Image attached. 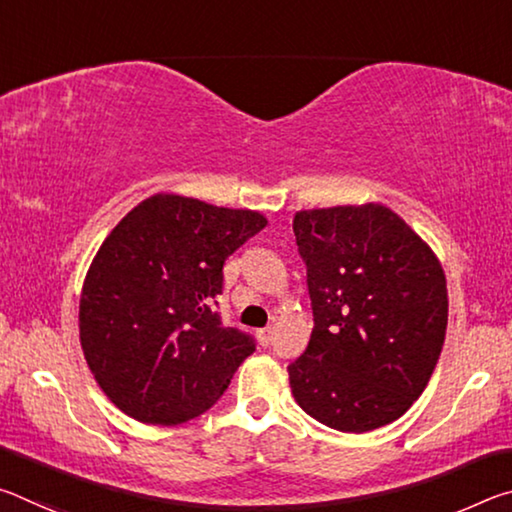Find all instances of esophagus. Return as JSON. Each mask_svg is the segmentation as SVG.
Masks as SVG:
<instances>
[{
    "label": "esophagus",
    "mask_w": 512,
    "mask_h": 512,
    "mask_svg": "<svg viewBox=\"0 0 512 512\" xmlns=\"http://www.w3.org/2000/svg\"><path fill=\"white\" fill-rule=\"evenodd\" d=\"M257 336H259V343L268 345V343H271V339H273V327H271V325L262 327V329H259V332H257Z\"/></svg>",
    "instance_id": "esophagus-1"
}]
</instances>
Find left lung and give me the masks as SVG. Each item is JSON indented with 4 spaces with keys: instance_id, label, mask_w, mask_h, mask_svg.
<instances>
[{
    "instance_id": "left-lung-1",
    "label": "left lung",
    "mask_w": 512,
    "mask_h": 512,
    "mask_svg": "<svg viewBox=\"0 0 512 512\" xmlns=\"http://www.w3.org/2000/svg\"><path fill=\"white\" fill-rule=\"evenodd\" d=\"M293 232L314 311L287 368L293 397L336 431L384 427L422 395L443 350V266L384 205L298 212Z\"/></svg>"
}]
</instances>
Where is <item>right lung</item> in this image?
<instances>
[{
	"mask_svg": "<svg viewBox=\"0 0 512 512\" xmlns=\"http://www.w3.org/2000/svg\"><path fill=\"white\" fill-rule=\"evenodd\" d=\"M262 214L155 194L103 241L81 293V345L101 391L131 418L178 424L219 400L255 352L225 327L223 264Z\"/></svg>",
	"mask_w": 512,
	"mask_h": 512,
	"instance_id": "1",
	"label": "right lung"
}]
</instances>
